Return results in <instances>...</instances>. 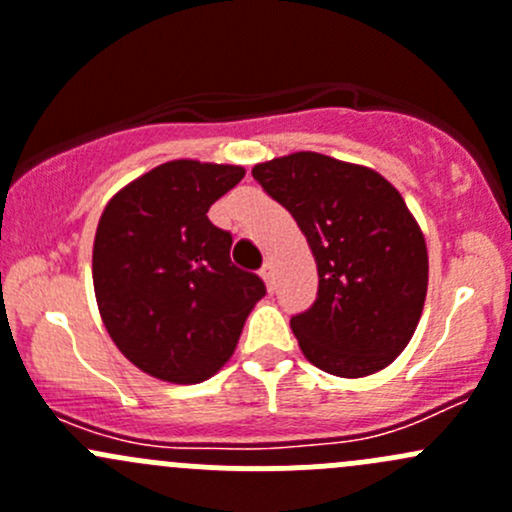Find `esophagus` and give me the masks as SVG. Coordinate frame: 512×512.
Masks as SVG:
<instances>
[{
	"mask_svg": "<svg viewBox=\"0 0 512 512\" xmlns=\"http://www.w3.org/2000/svg\"><path fill=\"white\" fill-rule=\"evenodd\" d=\"M260 275H262V280L267 282V287H275V270H272V265L270 262H265V265H262V270H260Z\"/></svg>",
	"mask_w": 512,
	"mask_h": 512,
	"instance_id": "34e87169",
	"label": "esophagus"
}]
</instances>
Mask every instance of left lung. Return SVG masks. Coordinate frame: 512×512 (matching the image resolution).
I'll list each match as a JSON object with an SVG mask.
<instances>
[{
	"label": "left lung",
	"mask_w": 512,
	"mask_h": 512,
	"mask_svg": "<svg viewBox=\"0 0 512 512\" xmlns=\"http://www.w3.org/2000/svg\"><path fill=\"white\" fill-rule=\"evenodd\" d=\"M312 247L319 289L289 319L302 354L356 379L396 359L414 334L428 285L426 242L399 190L379 173L322 153L252 168Z\"/></svg>",
	"instance_id": "1"
}]
</instances>
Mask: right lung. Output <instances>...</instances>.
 Returning a JSON list of instances; mask_svg holds the SVG:
<instances>
[{"mask_svg":"<svg viewBox=\"0 0 512 512\" xmlns=\"http://www.w3.org/2000/svg\"><path fill=\"white\" fill-rule=\"evenodd\" d=\"M242 175L237 165L170 160L126 185L98 220L101 319L123 356L156 379L198 384L213 376L267 294L255 272L230 260V232L208 218Z\"/></svg>","mask_w":512,"mask_h":512,"instance_id":"1","label":"right lung"}]
</instances>
